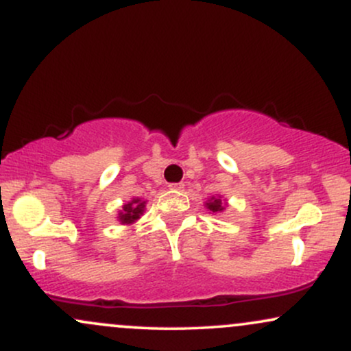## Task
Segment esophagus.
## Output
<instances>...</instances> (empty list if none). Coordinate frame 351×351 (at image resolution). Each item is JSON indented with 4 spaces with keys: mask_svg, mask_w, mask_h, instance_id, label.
<instances>
[{
    "mask_svg": "<svg viewBox=\"0 0 351 351\" xmlns=\"http://www.w3.org/2000/svg\"><path fill=\"white\" fill-rule=\"evenodd\" d=\"M183 186H184L183 183H171L170 186H168V188H170V189H181Z\"/></svg>",
    "mask_w": 351,
    "mask_h": 351,
    "instance_id": "1",
    "label": "esophagus"
}]
</instances>
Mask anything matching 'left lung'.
Wrapping results in <instances>:
<instances>
[{
    "label": "left lung",
    "mask_w": 351,
    "mask_h": 351,
    "mask_svg": "<svg viewBox=\"0 0 351 351\" xmlns=\"http://www.w3.org/2000/svg\"><path fill=\"white\" fill-rule=\"evenodd\" d=\"M206 206H208L209 211H213V213L223 211V209H224V204L221 203L219 198H213L211 201H209V203H206Z\"/></svg>",
    "instance_id": "8db88e82"
}]
</instances>
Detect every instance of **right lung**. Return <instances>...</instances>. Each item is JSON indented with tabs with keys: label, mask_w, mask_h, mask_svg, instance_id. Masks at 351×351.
<instances>
[{
	"label": "right lung",
	"mask_w": 351,
	"mask_h": 351,
	"mask_svg": "<svg viewBox=\"0 0 351 351\" xmlns=\"http://www.w3.org/2000/svg\"><path fill=\"white\" fill-rule=\"evenodd\" d=\"M143 208H145V201H140L138 198H135L134 201H132V203L125 204L123 211L120 213L119 219L122 221V224L134 223V221L138 219L140 215L143 213Z\"/></svg>",
	"instance_id": "add662e5"
}]
</instances>
